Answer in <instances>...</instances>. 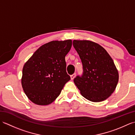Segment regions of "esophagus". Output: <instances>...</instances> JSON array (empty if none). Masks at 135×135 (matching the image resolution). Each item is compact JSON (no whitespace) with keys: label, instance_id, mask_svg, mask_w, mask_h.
Here are the masks:
<instances>
[{"label":"esophagus","instance_id":"esophagus-1","mask_svg":"<svg viewBox=\"0 0 135 135\" xmlns=\"http://www.w3.org/2000/svg\"><path fill=\"white\" fill-rule=\"evenodd\" d=\"M75 76H76V73L73 74V75H71V80H73L74 78H75Z\"/></svg>","mask_w":135,"mask_h":135}]
</instances>
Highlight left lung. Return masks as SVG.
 <instances>
[{"instance_id":"8db88e82","label":"left lung","mask_w":135,"mask_h":135,"mask_svg":"<svg viewBox=\"0 0 135 135\" xmlns=\"http://www.w3.org/2000/svg\"><path fill=\"white\" fill-rule=\"evenodd\" d=\"M73 46L84 70L81 76L74 79L75 85L89 101H104L114 92L118 82L119 74L113 60L102 46L94 42L74 40Z\"/></svg>"}]
</instances>
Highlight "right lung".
I'll list each match as a JSON object with an SVG mask.
<instances>
[{
	"label": "right lung",
	"mask_w": 135,
	"mask_h": 135,
	"mask_svg": "<svg viewBox=\"0 0 135 135\" xmlns=\"http://www.w3.org/2000/svg\"><path fill=\"white\" fill-rule=\"evenodd\" d=\"M72 40L53 41L43 45L25 63L21 85L28 98L35 104L46 105L58 97L70 80L65 57Z\"/></svg>",
	"instance_id": "1"
}]
</instances>
